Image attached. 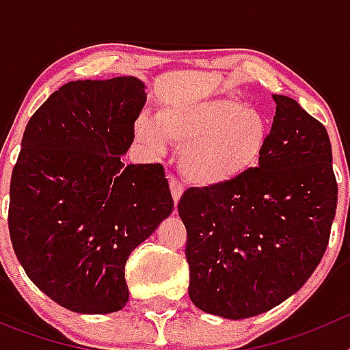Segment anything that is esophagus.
Instances as JSON below:
<instances>
[{"label": "esophagus", "mask_w": 350, "mask_h": 350, "mask_svg": "<svg viewBox=\"0 0 350 350\" xmlns=\"http://www.w3.org/2000/svg\"><path fill=\"white\" fill-rule=\"evenodd\" d=\"M170 191H172L173 203H175V206H177L178 200H180L182 194H184V185H182L177 178H172V180H170Z\"/></svg>", "instance_id": "esophagus-1"}]
</instances>
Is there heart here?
Instances as JSON below:
<instances>
[{
  "instance_id": "b5f03b06",
  "label": "heart",
  "mask_w": 350,
  "mask_h": 350,
  "mask_svg": "<svg viewBox=\"0 0 350 350\" xmlns=\"http://www.w3.org/2000/svg\"><path fill=\"white\" fill-rule=\"evenodd\" d=\"M135 137L152 152L165 150L166 138L184 147V177L200 187H215L243 177L259 165L270 142V122L256 108L217 96L163 107L156 120L140 117Z\"/></svg>"
}]
</instances>
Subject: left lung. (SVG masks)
<instances>
[{"mask_svg":"<svg viewBox=\"0 0 350 350\" xmlns=\"http://www.w3.org/2000/svg\"><path fill=\"white\" fill-rule=\"evenodd\" d=\"M277 103L259 165L178 202L187 230L189 298L224 319L265 314L310 279L326 252L336 212L332 144L296 100Z\"/></svg>","mask_w":350,"mask_h":350,"instance_id":"8db88e82","label":"left lung"}]
</instances>
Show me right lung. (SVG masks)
<instances>
[{
  "label": "right lung",
  "mask_w": 350,
  "mask_h": 350,
  "mask_svg": "<svg viewBox=\"0 0 350 350\" xmlns=\"http://www.w3.org/2000/svg\"><path fill=\"white\" fill-rule=\"evenodd\" d=\"M147 94L137 77L75 80L31 117L10 182L24 271L77 314L124 308L129 254L173 210L161 165H124Z\"/></svg>",
  "instance_id": "1"
}]
</instances>
